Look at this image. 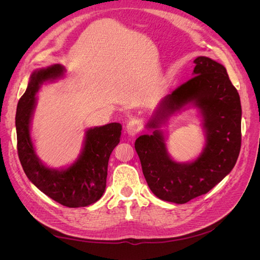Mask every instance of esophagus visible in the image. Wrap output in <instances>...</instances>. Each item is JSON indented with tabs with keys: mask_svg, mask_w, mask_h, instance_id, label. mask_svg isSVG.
I'll return each mask as SVG.
<instances>
[{
	"mask_svg": "<svg viewBox=\"0 0 260 260\" xmlns=\"http://www.w3.org/2000/svg\"><path fill=\"white\" fill-rule=\"evenodd\" d=\"M139 131H140V125L136 120H130L127 123V127H125V132H127L130 137H135Z\"/></svg>",
	"mask_w": 260,
	"mask_h": 260,
	"instance_id": "1",
	"label": "esophagus"
}]
</instances>
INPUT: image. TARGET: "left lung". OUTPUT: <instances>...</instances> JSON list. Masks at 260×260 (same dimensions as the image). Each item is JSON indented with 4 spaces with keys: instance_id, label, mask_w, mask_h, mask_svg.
Listing matches in <instances>:
<instances>
[{
    "instance_id": "obj_1",
    "label": "left lung",
    "mask_w": 260,
    "mask_h": 260,
    "mask_svg": "<svg viewBox=\"0 0 260 260\" xmlns=\"http://www.w3.org/2000/svg\"><path fill=\"white\" fill-rule=\"evenodd\" d=\"M193 77L164 98L146 124L153 135L136 140L135 147L143 175L157 198L185 204L206 194L233 169L241 149L242 108L238 90L226 69L209 57L194 60ZM187 104L200 109L207 144L195 161L177 163L167 152L158 128L167 118Z\"/></svg>"
}]
</instances>
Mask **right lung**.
Listing matches in <instances>:
<instances>
[{
	"instance_id": "right-lung-1",
	"label": "right lung",
	"mask_w": 260,
	"mask_h": 260,
	"mask_svg": "<svg viewBox=\"0 0 260 260\" xmlns=\"http://www.w3.org/2000/svg\"><path fill=\"white\" fill-rule=\"evenodd\" d=\"M65 68L56 64L39 69L30 77L28 88L20 98L16 112L17 151L28 179L39 190L60 205L84 207L98 202L106 187L108 159L120 141L121 124L112 122L85 132L82 152L72 166L51 169L38 158L30 137V121L36 107V93L45 81L64 75Z\"/></svg>"
}]
</instances>
